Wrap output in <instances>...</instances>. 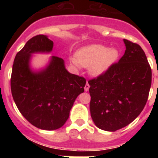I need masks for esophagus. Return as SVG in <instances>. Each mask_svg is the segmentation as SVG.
Returning <instances> with one entry per match:
<instances>
[{"label":"esophagus","mask_w":158,"mask_h":158,"mask_svg":"<svg viewBox=\"0 0 158 158\" xmlns=\"http://www.w3.org/2000/svg\"><path fill=\"white\" fill-rule=\"evenodd\" d=\"M89 87H90V86H89V83H88V81L86 82V85H85V91H89Z\"/></svg>","instance_id":"1"}]
</instances>
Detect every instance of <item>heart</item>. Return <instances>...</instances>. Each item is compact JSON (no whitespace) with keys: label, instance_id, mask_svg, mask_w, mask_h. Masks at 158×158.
Listing matches in <instances>:
<instances>
[{"label":"heart","instance_id":"heart-1","mask_svg":"<svg viewBox=\"0 0 158 158\" xmlns=\"http://www.w3.org/2000/svg\"><path fill=\"white\" fill-rule=\"evenodd\" d=\"M118 57L119 53L114 47L93 44L80 49L77 53V58L71 57L70 62L78 69L81 66L89 67L90 74L97 77L104 73Z\"/></svg>","mask_w":158,"mask_h":158}]
</instances>
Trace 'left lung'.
<instances>
[{"instance_id":"8db88e82","label":"left lung","mask_w":158,"mask_h":158,"mask_svg":"<svg viewBox=\"0 0 158 158\" xmlns=\"http://www.w3.org/2000/svg\"><path fill=\"white\" fill-rule=\"evenodd\" d=\"M126 51L118 63L89 81L90 113L95 125L115 131L133 122L144 108L152 81L145 52L136 43L123 40Z\"/></svg>"}]
</instances>
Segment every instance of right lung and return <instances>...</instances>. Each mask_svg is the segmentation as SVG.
<instances>
[{
  "instance_id": "add662e5",
  "label": "right lung",
  "mask_w": 158,
  "mask_h": 158,
  "mask_svg": "<svg viewBox=\"0 0 158 158\" xmlns=\"http://www.w3.org/2000/svg\"><path fill=\"white\" fill-rule=\"evenodd\" d=\"M53 47L47 35L31 38L16 55L11 77V91L19 111L33 126L46 131L65 123L86 84L85 78L68 72L58 57H50L40 69L32 67L33 54H50Z\"/></svg>"
}]
</instances>
